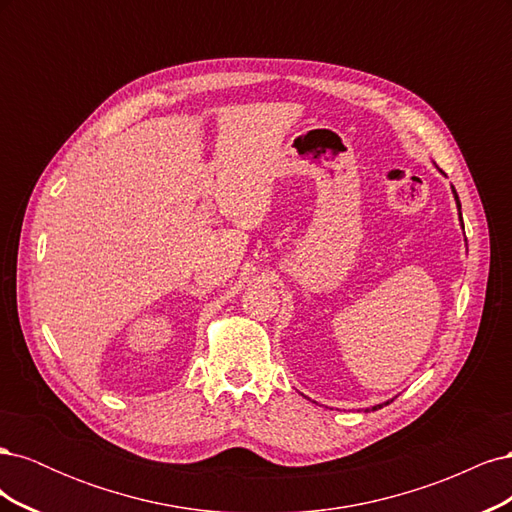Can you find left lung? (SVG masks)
<instances>
[{
	"mask_svg": "<svg viewBox=\"0 0 512 512\" xmlns=\"http://www.w3.org/2000/svg\"><path fill=\"white\" fill-rule=\"evenodd\" d=\"M453 194H455V198H457V207L461 209V205H459V196H457V192H455V188H453ZM461 215V213H459ZM463 224V222H461ZM386 404H391V401H386ZM378 408H382V406H374V408H371V410H378Z\"/></svg>",
	"mask_w": 512,
	"mask_h": 512,
	"instance_id": "1",
	"label": "left lung"
}]
</instances>
